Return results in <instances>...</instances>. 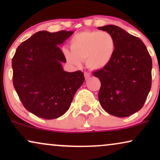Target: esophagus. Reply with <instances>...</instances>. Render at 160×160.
Returning <instances> with one entry per match:
<instances>
[{
  "label": "esophagus",
  "instance_id": "esophagus-1",
  "mask_svg": "<svg viewBox=\"0 0 160 160\" xmlns=\"http://www.w3.org/2000/svg\"><path fill=\"white\" fill-rule=\"evenodd\" d=\"M84 77H85V78L86 79V80H87V79H89V78L91 77L90 73H89V72H85V73H84Z\"/></svg>",
  "mask_w": 160,
  "mask_h": 160
}]
</instances>
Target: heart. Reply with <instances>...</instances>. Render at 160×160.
Masks as SVG:
<instances>
[{
    "label": "heart",
    "instance_id": "heart-1",
    "mask_svg": "<svg viewBox=\"0 0 160 160\" xmlns=\"http://www.w3.org/2000/svg\"><path fill=\"white\" fill-rule=\"evenodd\" d=\"M71 50L62 49L66 61L71 65L80 66L86 59L91 69H101L111 61L116 49L114 38L107 32L86 31L75 34L70 41Z\"/></svg>",
    "mask_w": 160,
    "mask_h": 160
}]
</instances>
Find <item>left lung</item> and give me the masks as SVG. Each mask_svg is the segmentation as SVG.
Instances as JSON below:
<instances>
[{
	"label": "left lung",
	"instance_id": "obj_1",
	"mask_svg": "<svg viewBox=\"0 0 160 160\" xmlns=\"http://www.w3.org/2000/svg\"><path fill=\"white\" fill-rule=\"evenodd\" d=\"M98 28L111 34L116 43L110 63L93 73L101 82L99 102L110 114L128 117L141 109L149 94L151 57L140 38L121 28L108 25Z\"/></svg>",
	"mask_w": 160,
	"mask_h": 160
}]
</instances>
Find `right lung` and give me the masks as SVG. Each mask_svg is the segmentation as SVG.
Returning <instances> with one entry per match:
<instances>
[{
    "instance_id": "obj_1",
    "label": "right lung",
    "mask_w": 160,
    "mask_h": 160,
    "mask_svg": "<svg viewBox=\"0 0 160 160\" xmlns=\"http://www.w3.org/2000/svg\"><path fill=\"white\" fill-rule=\"evenodd\" d=\"M74 32L40 31L22 42L12 59V82L27 111L52 120L66 113L83 83L81 71L67 72L61 45Z\"/></svg>"
}]
</instances>
